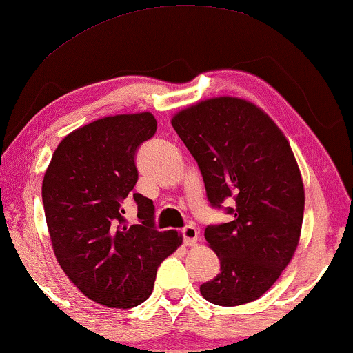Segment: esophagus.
Wrapping results in <instances>:
<instances>
[{"label": "esophagus", "instance_id": "1", "mask_svg": "<svg viewBox=\"0 0 353 353\" xmlns=\"http://www.w3.org/2000/svg\"><path fill=\"white\" fill-rule=\"evenodd\" d=\"M181 236H183V242H185V245L191 247V245L197 242L199 229L194 226V224H188L186 228L181 229Z\"/></svg>", "mask_w": 353, "mask_h": 353}]
</instances>
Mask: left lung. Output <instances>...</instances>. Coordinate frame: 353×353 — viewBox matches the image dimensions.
Returning a JSON list of instances; mask_svg holds the SVG:
<instances>
[{"mask_svg":"<svg viewBox=\"0 0 353 353\" xmlns=\"http://www.w3.org/2000/svg\"><path fill=\"white\" fill-rule=\"evenodd\" d=\"M172 125L197 162L210 205L231 214L205 229L219 274L201 293L224 307L252 303L275 283L299 242L304 186L290 143L263 110L234 97L189 106ZM226 200L231 208L222 207Z\"/></svg>","mask_w":353,"mask_h":353,"instance_id":"8db88e82","label":"left lung"}]
</instances>
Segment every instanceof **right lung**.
Instances as JSON below:
<instances>
[{
    "mask_svg": "<svg viewBox=\"0 0 353 353\" xmlns=\"http://www.w3.org/2000/svg\"><path fill=\"white\" fill-rule=\"evenodd\" d=\"M156 129L151 113L90 122L60 141L43 180L55 258L81 293L106 307L145 303L159 264L181 245L176 231H157L152 201L132 192L135 152ZM127 196L137 203L139 225L123 216Z\"/></svg>",
    "mask_w": 353,
    "mask_h": 353,
    "instance_id": "add662e5",
    "label": "right lung"
}]
</instances>
